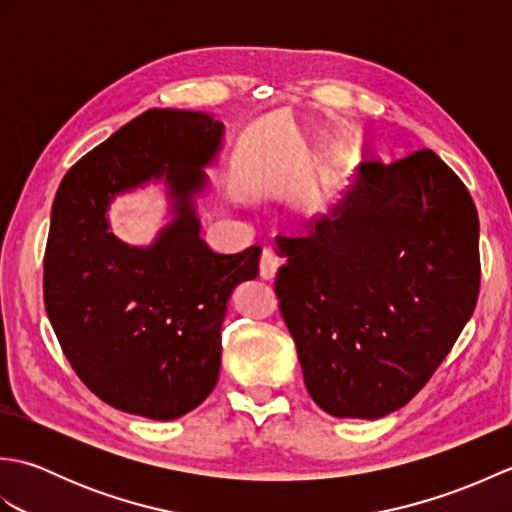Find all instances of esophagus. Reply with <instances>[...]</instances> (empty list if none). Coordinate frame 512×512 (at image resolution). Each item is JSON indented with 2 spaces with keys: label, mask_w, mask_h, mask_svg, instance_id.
<instances>
[{
  "label": "esophagus",
  "mask_w": 512,
  "mask_h": 512,
  "mask_svg": "<svg viewBox=\"0 0 512 512\" xmlns=\"http://www.w3.org/2000/svg\"><path fill=\"white\" fill-rule=\"evenodd\" d=\"M279 264H281V259L275 250L264 248L262 257H259V275H262V279H275Z\"/></svg>",
  "instance_id": "esophagus-1"
}]
</instances>
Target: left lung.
<instances>
[{
	"mask_svg": "<svg viewBox=\"0 0 512 512\" xmlns=\"http://www.w3.org/2000/svg\"><path fill=\"white\" fill-rule=\"evenodd\" d=\"M308 235L277 237L275 295L306 389L336 418L405 407L458 341L480 295V220L431 149L365 162Z\"/></svg>",
	"mask_w": 512,
	"mask_h": 512,
	"instance_id": "left-lung-1",
	"label": "left lung"
}]
</instances>
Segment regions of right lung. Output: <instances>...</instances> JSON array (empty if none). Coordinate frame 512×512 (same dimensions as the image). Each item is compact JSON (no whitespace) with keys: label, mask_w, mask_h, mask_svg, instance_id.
I'll return each instance as SVG.
<instances>
[{"label":"right lung","mask_w":512,"mask_h":512,"mask_svg":"<svg viewBox=\"0 0 512 512\" xmlns=\"http://www.w3.org/2000/svg\"><path fill=\"white\" fill-rule=\"evenodd\" d=\"M220 138L209 114L149 110L72 165L54 195L43 303L76 376L114 409L173 420L217 383L226 301L257 277L262 253L222 255L200 237L191 198ZM160 175L179 217L154 247H127L106 231V204Z\"/></svg>","instance_id":"1"}]
</instances>
